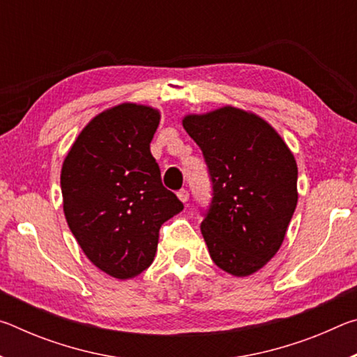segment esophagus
<instances>
[{
  "instance_id": "esophagus-1",
  "label": "esophagus",
  "mask_w": 357,
  "mask_h": 357,
  "mask_svg": "<svg viewBox=\"0 0 357 357\" xmlns=\"http://www.w3.org/2000/svg\"><path fill=\"white\" fill-rule=\"evenodd\" d=\"M178 198L183 203H185V202H189V192H187L185 189H181L179 192H178Z\"/></svg>"
}]
</instances>
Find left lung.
<instances>
[{
	"mask_svg": "<svg viewBox=\"0 0 357 357\" xmlns=\"http://www.w3.org/2000/svg\"><path fill=\"white\" fill-rule=\"evenodd\" d=\"M183 126L208 162L213 203L202 234L213 261L252 275L279 252L298 204V165L285 140L253 112L223 105Z\"/></svg>",
	"mask_w": 357,
	"mask_h": 357,
	"instance_id": "8db88e82",
	"label": "left lung"
}]
</instances>
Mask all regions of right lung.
Returning <instances> with one entry per match:
<instances>
[{"mask_svg": "<svg viewBox=\"0 0 357 357\" xmlns=\"http://www.w3.org/2000/svg\"><path fill=\"white\" fill-rule=\"evenodd\" d=\"M160 123L154 107L123 102L89 121L61 167L63 211L78 245L114 279L153 263L162 223L184 204L162 185L149 144Z\"/></svg>", "mask_w": 357, "mask_h": 357, "instance_id": "right-lung-1", "label": "right lung"}]
</instances>
